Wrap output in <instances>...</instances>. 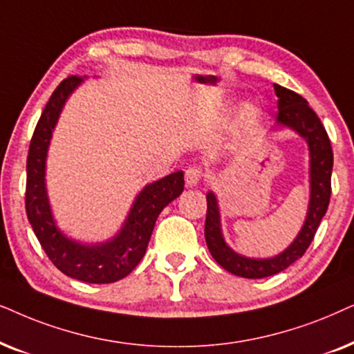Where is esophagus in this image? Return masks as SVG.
<instances>
[{"instance_id":"1","label":"esophagus","mask_w":354,"mask_h":354,"mask_svg":"<svg viewBox=\"0 0 354 354\" xmlns=\"http://www.w3.org/2000/svg\"><path fill=\"white\" fill-rule=\"evenodd\" d=\"M202 176H204V171H202L201 167H189L185 173L186 186H197V183L202 180Z\"/></svg>"}]
</instances>
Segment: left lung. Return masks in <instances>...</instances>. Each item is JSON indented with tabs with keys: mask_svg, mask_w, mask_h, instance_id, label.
Segmentation results:
<instances>
[{
	"mask_svg": "<svg viewBox=\"0 0 354 354\" xmlns=\"http://www.w3.org/2000/svg\"><path fill=\"white\" fill-rule=\"evenodd\" d=\"M275 87L279 97V115L277 121L286 128L293 129L309 145L310 157V199L308 216L301 232L293 243L279 256L270 259H249L239 256L225 243L220 228V212L214 192L207 194V216H205V243L212 257L220 263L225 270L243 279H266L275 275L291 263L298 261L308 251L317 232L320 220L327 212L332 192V167L333 152L327 131L320 122L315 111L308 105V102L298 93L281 86Z\"/></svg>",
	"mask_w": 354,
	"mask_h": 354,
	"instance_id": "left-lung-1",
	"label": "left lung"
}]
</instances>
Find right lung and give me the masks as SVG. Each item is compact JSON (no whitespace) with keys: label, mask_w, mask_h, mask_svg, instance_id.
Listing matches in <instances>:
<instances>
[{"label":"right lung","mask_w":354,"mask_h":354,"mask_svg":"<svg viewBox=\"0 0 354 354\" xmlns=\"http://www.w3.org/2000/svg\"><path fill=\"white\" fill-rule=\"evenodd\" d=\"M81 82L79 75L66 77L51 93L37 122L27 155L26 212L37 239L58 270L87 283H113L129 275L144 257L160 212L185 189V174L171 173L145 186L136 197L121 232L110 241L87 246L66 238L51 215L45 187V162L59 113Z\"/></svg>","instance_id":"add662e5"}]
</instances>
